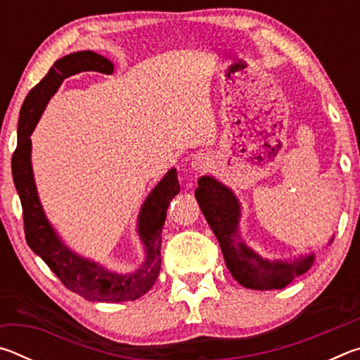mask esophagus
<instances>
[{
  "instance_id": "1",
  "label": "esophagus",
  "mask_w": 360,
  "mask_h": 360,
  "mask_svg": "<svg viewBox=\"0 0 360 360\" xmlns=\"http://www.w3.org/2000/svg\"><path fill=\"white\" fill-rule=\"evenodd\" d=\"M210 167V158L205 155H195L192 157V168L195 172H205Z\"/></svg>"
}]
</instances>
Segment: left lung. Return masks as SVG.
I'll list each match as a JSON object with an SVG mask.
<instances>
[{
  "mask_svg": "<svg viewBox=\"0 0 360 360\" xmlns=\"http://www.w3.org/2000/svg\"><path fill=\"white\" fill-rule=\"evenodd\" d=\"M195 197L221 245L225 264L236 281L248 289H283L311 268L314 254L294 260H266L241 240V208L235 193L211 176H202Z\"/></svg>",
  "mask_w": 360,
  "mask_h": 360,
  "instance_id": "left-lung-1",
  "label": "left lung"
}]
</instances>
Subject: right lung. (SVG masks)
Returning a JSON list of instances; mask_svg holds the SVG:
<instances>
[{"label":"right lung","instance_id":"right-lung-1","mask_svg":"<svg viewBox=\"0 0 360 360\" xmlns=\"http://www.w3.org/2000/svg\"><path fill=\"white\" fill-rule=\"evenodd\" d=\"M81 71H98L112 75L114 65L92 51L70 53L57 60L39 84L30 90L23 101L17 130V148L12 155V178L19 192L25 238L32 251L46 262L60 281L71 292L90 302H129L144 295L160 273L162 229L167 219L168 205L179 193V181L172 168L152 188L138 216V233L146 251V259L131 273H112L95 262L84 259L71 251L58 238L49 224L39 203L32 168V133L51 96L57 92L66 77Z\"/></svg>","mask_w":360,"mask_h":360}]
</instances>
